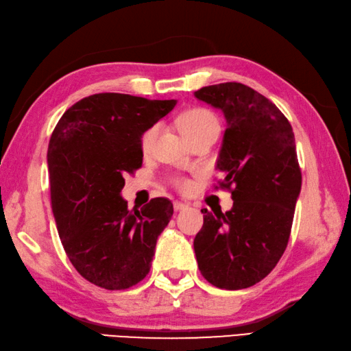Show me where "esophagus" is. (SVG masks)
<instances>
[{
    "label": "esophagus",
    "mask_w": 351,
    "mask_h": 351,
    "mask_svg": "<svg viewBox=\"0 0 351 351\" xmlns=\"http://www.w3.org/2000/svg\"><path fill=\"white\" fill-rule=\"evenodd\" d=\"M189 206L186 202H181V201H175L173 202V208H175V212H181V210H186Z\"/></svg>",
    "instance_id": "34e87169"
}]
</instances>
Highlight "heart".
<instances>
[{
  "label": "heart",
  "mask_w": 351,
  "mask_h": 351,
  "mask_svg": "<svg viewBox=\"0 0 351 351\" xmlns=\"http://www.w3.org/2000/svg\"><path fill=\"white\" fill-rule=\"evenodd\" d=\"M178 124H180L182 135L187 139L190 136L196 135V133L210 129V127H218V119H216L215 114L210 110L202 109V107H193V109H189L181 114L180 119H178ZM156 133H158V125H152L143 133L141 139H139L143 152L150 150L152 144L155 141ZM173 182L180 190H187L190 187V181L187 178L178 176L175 178Z\"/></svg>",
  "instance_id": "1"
}]
</instances>
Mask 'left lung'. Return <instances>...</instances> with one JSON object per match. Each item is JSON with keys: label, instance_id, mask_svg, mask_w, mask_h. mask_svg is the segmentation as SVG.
Wrapping results in <instances>:
<instances>
[{"label": "left lung", "instance_id": "left-lung-1", "mask_svg": "<svg viewBox=\"0 0 351 351\" xmlns=\"http://www.w3.org/2000/svg\"><path fill=\"white\" fill-rule=\"evenodd\" d=\"M195 97L224 112L227 129L215 189L232 193L228 212L202 208L193 241L201 275L226 290L258 284L289 244L302 175L289 119L264 95L241 82L202 87Z\"/></svg>", "mask_w": 351, "mask_h": 351}]
</instances>
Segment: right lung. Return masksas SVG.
Wrapping results in <instances>:
<instances>
[{
  "mask_svg": "<svg viewBox=\"0 0 351 351\" xmlns=\"http://www.w3.org/2000/svg\"><path fill=\"white\" fill-rule=\"evenodd\" d=\"M176 99L95 93L66 110L50 136V202L70 263L88 282L125 290L147 276L156 239L173 215L167 197L141 210L121 197L124 176L143 165V133Z\"/></svg>",
  "mask_w": 351,
  "mask_h": 351,
  "instance_id": "add662e5",
  "label": "right lung"
}]
</instances>
